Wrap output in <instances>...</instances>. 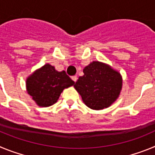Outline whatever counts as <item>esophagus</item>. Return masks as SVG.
Returning a JSON list of instances; mask_svg holds the SVG:
<instances>
[{"instance_id": "1", "label": "esophagus", "mask_w": 155, "mask_h": 155, "mask_svg": "<svg viewBox=\"0 0 155 155\" xmlns=\"http://www.w3.org/2000/svg\"><path fill=\"white\" fill-rule=\"evenodd\" d=\"M71 79H72V80H73L74 82H76L77 80H78V77H77V76H72V77H71Z\"/></svg>"}]
</instances>
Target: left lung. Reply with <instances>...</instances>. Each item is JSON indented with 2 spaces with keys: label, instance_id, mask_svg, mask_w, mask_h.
<instances>
[{
  "label": "left lung",
  "instance_id": "1",
  "mask_svg": "<svg viewBox=\"0 0 155 155\" xmlns=\"http://www.w3.org/2000/svg\"><path fill=\"white\" fill-rule=\"evenodd\" d=\"M83 72L74 86L87 107L99 110L116 101L122 87L120 73L98 61H93Z\"/></svg>",
  "mask_w": 155,
  "mask_h": 155
}]
</instances>
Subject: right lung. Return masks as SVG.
Masks as SVG:
<instances>
[{
	"label": "right lung",
	"mask_w": 155,
	"mask_h": 155,
	"mask_svg": "<svg viewBox=\"0 0 155 155\" xmlns=\"http://www.w3.org/2000/svg\"><path fill=\"white\" fill-rule=\"evenodd\" d=\"M64 71L59 72L54 67L46 64L27 79L28 94L32 99L42 107H48L57 102L64 88L74 85Z\"/></svg>",
	"instance_id": "right-lung-1"
}]
</instances>
